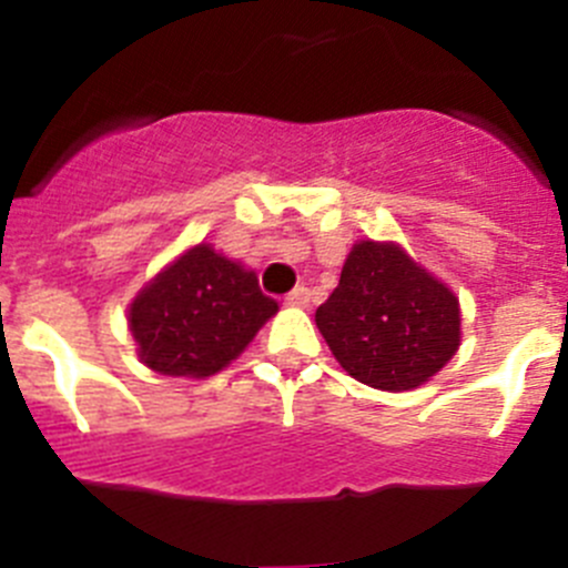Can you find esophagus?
Masks as SVG:
<instances>
[{"instance_id":"1","label":"esophagus","mask_w":568,"mask_h":568,"mask_svg":"<svg viewBox=\"0 0 568 568\" xmlns=\"http://www.w3.org/2000/svg\"><path fill=\"white\" fill-rule=\"evenodd\" d=\"M287 304L290 306H306V304H310V290H306V287H295L293 293L287 295Z\"/></svg>"}]
</instances>
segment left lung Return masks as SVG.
Returning a JSON list of instances; mask_svg holds the SVG:
<instances>
[{
  "label": "left lung",
  "mask_w": 568,
  "mask_h": 568,
  "mask_svg": "<svg viewBox=\"0 0 568 568\" xmlns=\"http://www.w3.org/2000/svg\"><path fill=\"white\" fill-rule=\"evenodd\" d=\"M335 361L379 392L423 386L459 348V298L394 242H357L315 312Z\"/></svg>",
  "instance_id": "8db88e82"
}]
</instances>
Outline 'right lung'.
Segmentation results:
<instances>
[{"mask_svg": "<svg viewBox=\"0 0 568 568\" xmlns=\"http://www.w3.org/2000/svg\"><path fill=\"white\" fill-rule=\"evenodd\" d=\"M278 312L253 270L211 244L185 250L129 306L140 361L169 377H211L236 361Z\"/></svg>", "mask_w": 568, "mask_h": 568, "instance_id": "right-lung-1", "label": "right lung"}]
</instances>
